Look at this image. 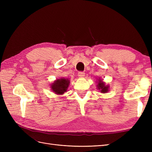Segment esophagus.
Instances as JSON below:
<instances>
[{"mask_svg": "<svg viewBox=\"0 0 152 152\" xmlns=\"http://www.w3.org/2000/svg\"><path fill=\"white\" fill-rule=\"evenodd\" d=\"M78 75L80 77H84L85 76V73L84 72H79L78 73Z\"/></svg>", "mask_w": 152, "mask_h": 152, "instance_id": "34e87169", "label": "esophagus"}]
</instances>
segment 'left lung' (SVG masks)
I'll list each match as a JSON object with an SVG mask.
<instances>
[{"label":"left lung","mask_w":152,"mask_h":152,"mask_svg":"<svg viewBox=\"0 0 152 152\" xmlns=\"http://www.w3.org/2000/svg\"><path fill=\"white\" fill-rule=\"evenodd\" d=\"M97 88L100 91L101 93H106L109 91V86H106L105 83L102 79H99L98 83L97 85Z\"/></svg>","instance_id":"1"}]
</instances>
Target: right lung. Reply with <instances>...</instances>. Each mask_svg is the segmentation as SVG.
<instances>
[{
    "label": "right lung",
    "instance_id": "add662e5",
    "mask_svg": "<svg viewBox=\"0 0 152 152\" xmlns=\"http://www.w3.org/2000/svg\"><path fill=\"white\" fill-rule=\"evenodd\" d=\"M69 84H70V80L68 79L61 78L60 79L55 80L50 85V88L55 94L61 95L66 93Z\"/></svg>",
    "mask_w": 152,
    "mask_h": 152
}]
</instances>
